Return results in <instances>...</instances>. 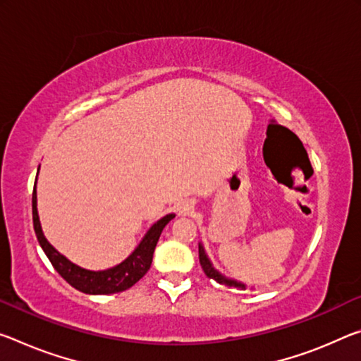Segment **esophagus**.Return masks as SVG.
<instances>
[{
    "instance_id": "obj_1",
    "label": "esophagus",
    "mask_w": 361,
    "mask_h": 361,
    "mask_svg": "<svg viewBox=\"0 0 361 361\" xmlns=\"http://www.w3.org/2000/svg\"><path fill=\"white\" fill-rule=\"evenodd\" d=\"M191 210H192V205L191 204H183L181 207H180V214L181 215H190Z\"/></svg>"
}]
</instances>
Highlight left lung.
<instances>
[{"mask_svg": "<svg viewBox=\"0 0 361 361\" xmlns=\"http://www.w3.org/2000/svg\"><path fill=\"white\" fill-rule=\"evenodd\" d=\"M199 262H201V267H202L204 273L207 274L209 278L215 279V281L219 283V284L228 286V288H236V289H245V288H247V286H245L244 283L238 281V279L228 278V276H225V274H223L221 271L216 270V268L214 267V263H212V260L209 259L207 252H205L202 243H199ZM252 289H254V288H252Z\"/></svg>", "mask_w": 361, "mask_h": 361, "instance_id": "1", "label": "left lung"}]
</instances>
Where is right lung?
Returning a JSON list of instances; mask_svg holds the SVG:
<instances>
[{"label":"right lung","instance_id":"1","mask_svg":"<svg viewBox=\"0 0 361 361\" xmlns=\"http://www.w3.org/2000/svg\"><path fill=\"white\" fill-rule=\"evenodd\" d=\"M39 171V167H38ZM38 176V175H37ZM38 180V178H37ZM37 180L35 188H33L32 196V212H33V228H35V234L39 245H42L43 252L47 254L49 262L53 263L54 270L61 274L66 281L72 286V288L78 289L80 293L91 294V295H101V294H116L122 293V290L128 289L135 283L145 276L147 270L151 268L152 263V254L156 249L157 241L160 238V233L165 228V225L170 220L175 219V214H169L157 220L154 225L146 231L145 236L136 245L133 252H131L127 259L120 262L118 265L107 268V270H87V268L78 267L62 255L54 245L44 238L42 223H39L38 207H37Z\"/></svg>","mask_w":361,"mask_h":361}]
</instances>
